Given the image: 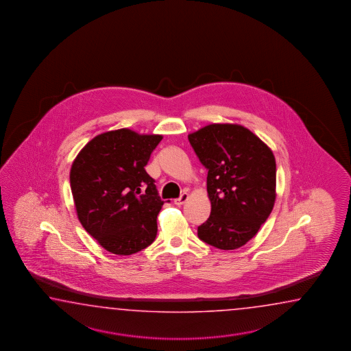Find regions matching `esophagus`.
Instances as JSON below:
<instances>
[{
	"label": "esophagus",
	"mask_w": 351,
	"mask_h": 351,
	"mask_svg": "<svg viewBox=\"0 0 351 351\" xmlns=\"http://www.w3.org/2000/svg\"><path fill=\"white\" fill-rule=\"evenodd\" d=\"M186 199H188V194H186V192H183V193L180 194V197H179V198L174 199V204L179 207V206H182Z\"/></svg>",
	"instance_id": "1"
}]
</instances>
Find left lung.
<instances>
[{
  "label": "left lung",
  "instance_id": "8db88e82",
  "mask_svg": "<svg viewBox=\"0 0 351 351\" xmlns=\"http://www.w3.org/2000/svg\"><path fill=\"white\" fill-rule=\"evenodd\" d=\"M208 171L209 218L198 237L219 250L246 245L272 212L276 198V160L269 147L247 128L210 124L188 135Z\"/></svg>",
  "mask_w": 351,
  "mask_h": 351
}]
</instances>
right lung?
Wrapping results in <instances>:
<instances>
[{
	"instance_id": "add662e5",
	"label": "right lung",
	"mask_w": 351,
	"mask_h": 351,
	"mask_svg": "<svg viewBox=\"0 0 351 351\" xmlns=\"http://www.w3.org/2000/svg\"><path fill=\"white\" fill-rule=\"evenodd\" d=\"M162 138L112 130L91 139L73 163L70 186L77 218L112 254H136L157 237L165 202L145 165Z\"/></svg>"
}]
</instances>
